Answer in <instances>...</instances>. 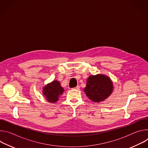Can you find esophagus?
Segmentation results:
<instances>
[{
    "mask_svg": "<svg viewBox=\"0 0 148 148\" xmlns=\"http://www.w3.org/2000/svg\"><path fill=\"white\" fill-rule=\"evenodd\" d=\"M72 89L77 90H79V87L78 86H77V87H74V88H72Z\"/></svg>",
    "mask_w": 148,
    "mask_h": 148,
    "instance_id": "obj_1",
    "label": "esophagus"
}]
</instances>
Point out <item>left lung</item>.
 Instances as JSON below:
<instances>
[{
	"label": "left lung",
	"instance_id": "left-lung-1",
	"mask_svg": "<svg viewBox=\"0 0 148 148\" xmlns=\"http://www.w3.org/2000/svg\"><path fill=\"white\" fill-rule=\"evenodd\" d=\"M113 91V84L109 77L102 74L88 77L84 92L87 96L95 102L106 99Z\"/></svg>",
	"mask_w": 148,
	"mask_h": 148
}]
</instances>
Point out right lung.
<instances>
[{"label":"right lung","mask_w":148,"mask_h":148,"mask_svg":"<svg viewBox=\"0 0 148 148\" xmlns=\"http://www.w3.org/2000/svg\"><path fill=\"white\" fill-rule=\"evenodd\" d=\"M64 90L61 87L58 81H53L43 88V94L46 97L47 100L50 102H56L58 99L60 95H62Z\"/></svg>","instance_id":"right-lung-1"}]
</instances>
